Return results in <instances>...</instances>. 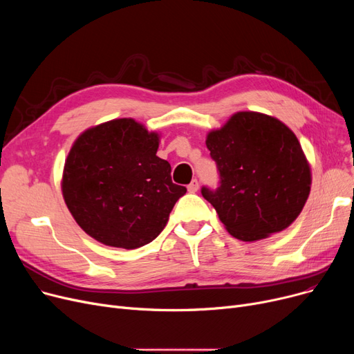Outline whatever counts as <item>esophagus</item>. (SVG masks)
I'll use <instances>...</instances> for the list:
<instances>
[{"mask_svg":"<svg viewBox=\"0 0 354 354\" xmlns=\"http://www.w3.org/2000/svg\"><path fill=\"white\" fill-rule=\"evenodd\" d=\"M198 189H199V182H198V179H192V182L188 185V191H189L191 194H195Z\"/></svg>","mask_w":354,"mask_h":354,"instance_id":"obj_1","label":"esophagus"}]
</instances>
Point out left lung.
Segmentation results:
<instances>
[{
    "mask_svg": "<svg viewBox=\"0 0 354 354\" xmlns=\"http://www.w3.org/2000/svg\"><path fill=\"white\" fill-rule=\"evenodd\" d=\"M221 185L202 188L225 230L254 243L288 228L303 211L311 167L292 130L258 111H236L207 135Z\"/></svg>",
    "mask_w": 354,
    "mask_h": 354,
    "instance_id": "obj_1",
    "label": "left lung"
}]
</instances>
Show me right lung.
<instances>
[{
  "mask_svg": "<svg viewBox=\"0 0 354 354\" xmlns=\"http://www.w3.org/2000/svg\"><path fill=\"white\" fill-rule=\"evenodd\" d=\"M158 132L123 118L93 126L67 155L62 192L79 227L99 243L135 250L162 232L187 188L156 156Z\"/></svg>",
  "mask_w": 354,
  "mask_h": 354,
  "instance_id": "add662e5",
  "label": "right lung"
}]
</instances>
